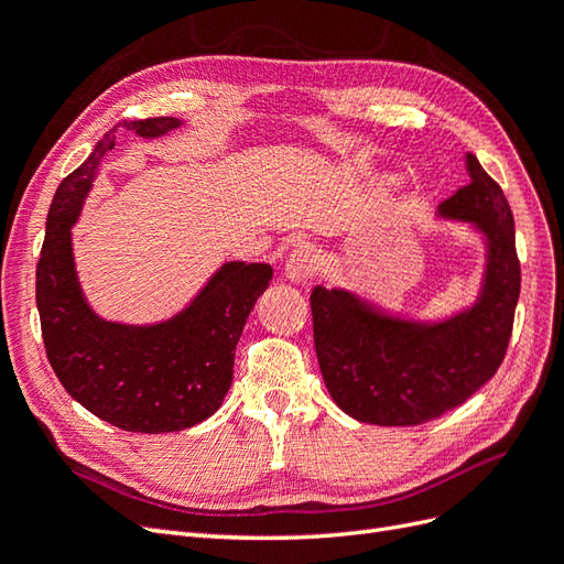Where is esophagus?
<instances>
[{
  "mask_svg": "<svg viewBox=\"0 0 564 564\" xmlns=\"http://www.w3.org/2000/svg\"><path fill=\"white\" fill-rule=\"evenodd\" d=\"M317 265H319L317 249L308 242H301L292 249V253H289L286 275L292 280H308L311 275H315Z\"/></svg>",
  "mask_w": 564,
  "mask_h": 564,
  "instance_id": "esophagus-1",
  "label": "esophagus"
}]
</instances>
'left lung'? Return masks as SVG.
<instances>
[{
    "label": "left lung",
    "instance_id": "left-lung-1",
    "mask_svg": "<svg viewBox=\"0 0 564 564\" xmlns=\"http://www.w3.org/2000/svg\"><path fill=\"white\" fill-rule=\"evenodd\" d=\"M470 183L442 202V214L485 230L489 265L470 313L435 327L371 313L355 296L317 286L311 294L313 338L334 402L357 421L419 425L464 404L501 367L520 296L513 212L501 185L473 155Z\"/></svg>",
    "mask_w": 564,
    "mask_h": 564
}]
</instances>
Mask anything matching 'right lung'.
<instances>
[{
  "mask_svg": "<svg viewBox=\"0 0 564 564\" xmlns=\"http://www.w3.org/2000/svg\"><path fill=\"white\" fill-rule=\"evenodd\" d=\"M178 127L174 117L122 122L65 176L51 202L37 263V311L51 367L91 414L129 433H172L212 416L232 383L245 322L272 278L265 263H226L178 317L158 327L104 322L84 301L70 228L117 129L145 139Z\"/></svg>",
  "mask_w": 564,
  "mask_h": 564,
  "instance_id": "add662e5",
  "label": "right lung"
}]
</instances>
